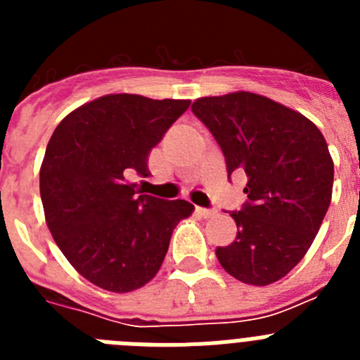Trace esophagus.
I'll use <instances>...</instances> for the list:
<instances>
[{"mask_svg": "<svg viewBox=\"0 0 360 360\" xmlns=\"http://www.w3.org/2000/svg\"><path fill=\"white\" fill-rule=\"evenodd\" d=\"M196 212H198L200 216H203V218H209V216L214 214V211H212V209H207V207H196Z\"/></svg>", "mask_w": 360, "mask_h": 360, "instance_id": "obj_1", "label": "esophagus"}]
</instances>
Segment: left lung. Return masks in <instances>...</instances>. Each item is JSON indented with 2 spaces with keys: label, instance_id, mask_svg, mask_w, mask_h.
Returning a JSON list of instances; mask_svg holds the SVG:
<instances>
[{
  "label": "left lung",
  "instance_id": "1",
  "mask_svg": "<svg viewBox=\"0 0 360 360\" xmlns=\"http://www.w3.org/2000/svg\"><path fill=\"white\" fill-rule=\"evenodd\" d=\"M191 110L218 142L229 180L247 176V200L229 212L236 240L216 249L219 265L247 285L278 281L303 259L330 207L333 162L323 133L249 91L198 98Z\"/></svg>",
  "mask_w": 360,
  "mask_h": 360
}]
</instances>
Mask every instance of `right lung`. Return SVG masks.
<instances>
[{
    "label": "right lung",
    "instance_id": "1",
    "mask_svg": "<svg viewBox=\"0 0 360 360\" xmlns=\"http://www.w3.org/2000/svg\"><path fill=\"white\" fill-rule=\"evenodd\" d=\"M189 101L104 95L77 108L53 131L39 173L46 225L66 259L97 287L131 292L160 270L186 200L144 195L148 157Z\"/></svg>",
    "mask_w": 360,
    "mask_h": 360
}]
</instances>
